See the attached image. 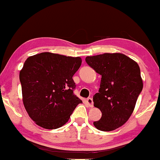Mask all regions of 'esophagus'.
Listing matches in <instances>:
<instances>
[{
    "instance_id": "obj_1",
    "label": "esophagus",
    "mask_w": 160,
    "mask_h": 160,
    "mask_svg": "<svg viewBox=\"0 0 160 160\" xmlns=\"http://www.w3.org/2000/svg\"><path fill=\"white\" fill-rule=\"evenodd\" d=\"M86 102H87L88 105L89 106L90 108H92L93 107V101H92V98H88L86 99Z\"/></svg>"
}]
</instances>
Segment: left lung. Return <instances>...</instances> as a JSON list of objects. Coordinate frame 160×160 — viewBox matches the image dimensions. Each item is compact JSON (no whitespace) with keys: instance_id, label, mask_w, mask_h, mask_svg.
Segmentation results:
<instances>
[{"instance_id":"left-lung-1","label":"left lung","mask_w":160,"mask_h":160,"mask_svg":"<svg viewBox=\"0 0 160 160\" xmlns=\"http://www.w3.org/2000/svg\"><path fill=\"white\" fill-rule=\"evenodd\" d=\"M86 62L102 76L93 102L102 114L93 124L101 131H113L126 123L134 111L143 89L140 68L122 53L87 56Z\"/></svg>"}]
</instances>
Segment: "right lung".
Masks as SVG:
<instances>
[{
    "mask_svg": "<svg viewBox=\"0 0 160 160\" xmlns=\"http://www.w3.org/2000/svg\"><path fill=\"white\" fill-rule=\"evenodd\" d=\"M80 57L41 52L27 58L20 71L24 106L35 123L47 129L62 127L82 101L74 94L73 76Z\"/></svg>",
    "mask_w": 160,
    "mask_h": 160,
    "instance_id": "add662e5",
    "label": "right lung"
}]
</instances>
